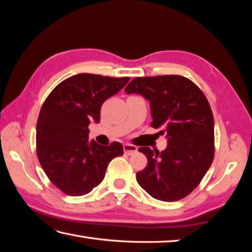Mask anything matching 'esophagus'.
<instances>
[{
	"label": "esophagus",
	"instance_id": "obj_1",
	"mask_svg": "<svg viewBox=\"0 0 252 252\" xmlns=\"http://www.w3.org/2000/svg\"><path fill=\"white\" fill-rule=\"evenodd\" d=\"M123 150H125V152L126 153V155H133V153H135L136 151H138V148H136L135 146H133V144L126 143L125 146H123Z\"/></svg>",
	"mask_w": 252,
	"mask_h": 252
}]
</instances>
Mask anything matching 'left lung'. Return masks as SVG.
<instances>
[{"label":"left lung","instance_id":"left-lung-1","mask_svg":"<svg viewBox=\"0 0 252 252\" xmlns=\"http://www.w3.org/2000/svg\"><path fill=\"white\" fill-rule=\"evenodd\" d=\"M150 102L151 126L160 129L163 151L139 149L148 164L136 181L152 198L178 201L192 192L210 168L215 155V122L210 104L192 81L181 75L135 78L126 85Z\"/></svg>","mask_w":252,"mask_h":252}]
</instances>
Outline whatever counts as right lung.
<instances>
[{
	"instance_id": "add662e5",
	"label": "right lung",
	"mask_w": 252,
	"mask_h": 252,
	"mask_svg": "<svg viewBox=\"0 0 252 252\" xmlns=\"http://www.w3.org/2000/svg\"><path fill=\"white\" fill-rule=\"evenodd\" d=\"M130 78L81 73L62 81L46 97L36 123V153L53 185L67 195H83L99 186L120 142H89L91 122H100L103 102L125 88Z\"/></svg>"
}]
</instances>
